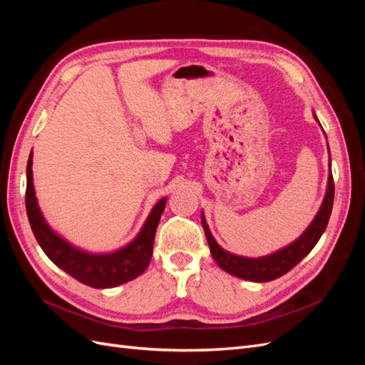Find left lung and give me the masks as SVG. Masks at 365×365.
Here are the masks:
<instances>
[{"mask_svg":"<svg viewBox=\"0 0 365 365\" xmlns=\"http://www.w3.org/2000/svg\"><path fill=\"white\" fill-rule=\"evenodd\" d=\"M314 117L318 121L315 114ZM334 195H335V185H334V176H332V169H330V160H329V178H327L326 195H324L323 204L319 207L318 213L315 215L311 225H309L303 231V235L298 239H295L292 244L286 245L284 248L263 257H244V256H236V254L225 251L215 240L212 231H210L207 225L205 216L204 213H201V222L205 231L210 252H212V256L215 262L219 264V268H222L225 272L235 275V277L250 280V282H257V283L279 279L288 271H291L302 259H304L317 245L319 237L323 236L329 222L330 213H332Z\"/></svg>","mask_w":365,"mask_h":365,"instance_id":"left-lung-1","label":"left lung"}]
</instances>
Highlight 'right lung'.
<instances>
[{
    "instance_id": "right-lung-1",
    "label": "right lung",
    "mask_w": 365,
    "mask_h": 365,
    "mask_svg": "<svg viewBox=\"0 0 365 365\" xmlns=\"http://www.w3.org/2000/svg\"><path fill=\"white\" fill-rule=\"evenodd\" d=\"M31 164L33 152H30L27 161L26 208L29 222L39 247L56 267L70 274L76 280L96 289L115 288L118 284L134 280L146 271L152 259L155 231L168 197H163L152 208L145 225L130 244L114 252L93 254L73 247L70 242L51 230L47 220L43 219L35 195V185H33Z\"/></svg>"
}]
</instances>
